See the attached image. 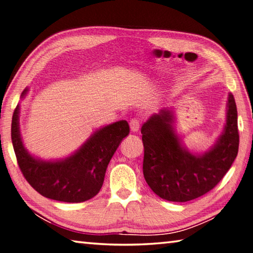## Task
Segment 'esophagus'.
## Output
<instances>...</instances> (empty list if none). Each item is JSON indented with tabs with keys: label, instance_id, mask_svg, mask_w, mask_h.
Segmentation results:
<instances>
[{
	"label": "esophagus",
	"instance_id": "34e87169",
	"mask_svg": "<svg viewBox=\"0 0 253 253\" xmlns=\"http://www.w3.org/2000/svg\"><path fill=\"white\" fill-rule=\"evenodd\" d=\"M129 126H130V130H131L132 132H137V131L139 130L140 123H139L138 119L132 118L131 121H130V123H129Z\"/></svg>",
	"mask_w": 253,
	"mask_h": 253
}]
</instances>
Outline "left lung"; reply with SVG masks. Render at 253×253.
<instances>
[{
  "mask_svg": "<svg viewBox=\"0 0 253 253\" xmlns=\"http://www.w3.org/2000/svg\"><path fill=\"white\" fill-rule=\"evenodd\" d=\"M173 108L165 107L141 127L142 172L160 198L186 203L210 191L230 169L238 155V113L235 97L228 95L226 125L214 144L204 153H192L177 134Z\"/></svg>",
  "mask_w": 253,
  "mask_h": 253,
  "instance_id": "1",
  "label": "left lung"
}]
</instances>
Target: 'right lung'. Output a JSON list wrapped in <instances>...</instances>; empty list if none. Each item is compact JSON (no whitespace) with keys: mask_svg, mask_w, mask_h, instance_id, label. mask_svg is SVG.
Instances as JSON below:
<instances>
[{"mask_svg":"<svg viewBox=\"0 0 253 253\" xmlns=\"http://www.w3.org/2000/svg\"><path fill=\"white\" fill-rule=\"evenodd\" d=\"M29 87L23 90L25 98ZM20 104L12 117L11 137L23 176L34 189L48 199L83 203L98 194L109 162L119 144L129 134L126 121L99 128L74 153L61 159L35 157L25 148L20 130Z\"/></svg>","mask_w":253,"mask_h":253,"instance_id":"add662e5","label":"right lung"}]
</instances>
